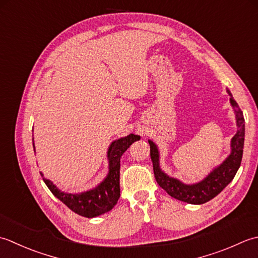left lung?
I'll return each instance as SVG.
<instances>
[{"instance_id": "obj_1", "label": "left lung", "mask_w": 258, "mask_h": 258, "mask_svg": "<svg viewBox=\"0 0 258 258\" xmlns=\"http://www.w3.org/2000/svg\"><path fill=\"white\" fill-rule=\"evenodd\" d=\"M230 96V103L235 110L236 120H237L238 130L232 139V152L219 167L209 173L201 182L195 185H185L175 178L168 177L162 172L159 168V154L156 145L149 140L150 145V157L154 167V173L156 181L158 185L168 192V195L178 199V201L201 205L209 202L210 199L216 197L228 183L234 179L240 166L241 158H243L244 149V137H245V121L243 112L232 97V93L227 90Z\"/></svg>"}]
</instances>
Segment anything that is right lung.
<instances>
[{"label":"right lung","instance_id":"obj_1","mask_svg":"<svg viewBox=\"0 0 258 258\" xmlns=\"http://www.w3.org/2000/svg\"><path fill=\"white\" fill-rule=\"evenodd\" d=\"M139 139V136L131 134L124 137V138L113 141L108 150V176L97 188L92 189V190L76 194V195L62 192L50 180L43 178L42 172L40 173L51 192L57 199H60L67 207H69L72 212L88 218L99 216V215L111 210L114 205L117 204L120 197V158H121L123 152L131 146V144Z\"/></svg>","mask_w":258,"mask_h":258}]
</instances>
